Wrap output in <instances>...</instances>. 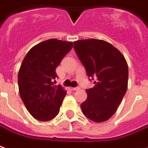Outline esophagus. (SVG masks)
I'll return each instance as SVG.
<instances>
[{
  "label": "esophagus",
  "instance_id": "obj_1",
  "mask_svg": "<svg viewBox=\"0 0 148 148\" xmlns=\"http://www.w3.org/2000/svg\"><path fill=\"white\" fill-rule=\"evenodd\" d=\"M79 87H71V90H74V91H76V90H79Z\"/></svg>",
  "mask_w": 148,
  "mask_h": 148
}]
</instances>
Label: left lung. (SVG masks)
<instances>
[{
  "label": "left lung",
  "mask_w": 148,
  "mask_h": 148,
  "mask_svg": "<svg viewBox=\"0 0 148 148\" xmlns=\"http://www.w3.org/2000/svg\"><path fill=\"white\" fill-rule=\"evenodd\" d=\"M74 48L88 77H96L95 86L86 90L82 113L94 122H105L116 112L127 90V61L119 49L103 40H78Z\"/></svg>",
  "instance_id": "left-lung-1"
}]
</instances>
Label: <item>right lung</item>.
<instances>
[{
  "label": "right lung",
  "instance_id": "right-lung-1",
  "mask_svg": "<svg viewBox=\"0 0 148 148\" xmlns=\"http://www.w3.org/2000/svg\"><path fill=\"white\" fill-rule=\"evenodd\" d=\"M74 46L71 42L49 39L29 49L18 72L21 99L38 120L53 119L59 113L66 90L55 85V70Z\"/></svg>",
  "mask_w": 148,
  "mask_h": 148
}]
</instances>
